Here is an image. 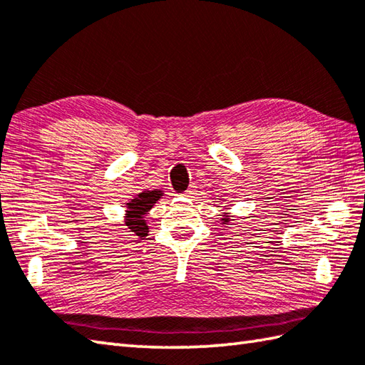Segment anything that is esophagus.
<instances>
[{
    "label": "esophagus",
    "mask_w": 365,
    "mask_h": 365,
    "mask_svg": "<svg viewBox=\"0 0 365 365\" xmlns=\"http://www.w3.org/2000/svg\"><path fill=\"white\" fill-rule=\"evenodd\" d=\"M195 195H196V187H195V185H191V187L187 190V192H185V196L192 197Z\"/></svg>",
    "instance_id": "obj_1"
}]
</instances>
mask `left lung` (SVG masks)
Segmentation results:
<instances>
[{"label": "left lung", "mask_w": 365, "mask_h": 365, "mask_svg": "<svg viewBox=\"0 0 365 365\" xmlns=\"http://www.w3.org/2000/svg\"><path fill=\"white\" fill-rule=\"evenodd\" d=\"M222 216H224V218L221 220V221H222V224H227V222L230 221V218H229V215H227V213H224Z\"/></svg>", "instance_id": "1"}]
</instances>
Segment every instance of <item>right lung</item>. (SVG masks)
Masks as SVG:
<instances>
[{"instance_id":"add662e5","label":"right lung","mask_w":365,"mask_h":365,"mask_svg":"<svg viewBox=\"0 0 365 365\" xmlns=\"http://www.w3.org/2000/svg\"><path fill=\"white\" fill-rule=\"evenodd\" d=\"M163 196V191L160 190H152V191H143L139 195L127 202V216H125V224L127 227L135 232L138 237H145L149 234V226L145 224V215L150 208L157 204V200Z\"/></svg>"}]
</instances>
